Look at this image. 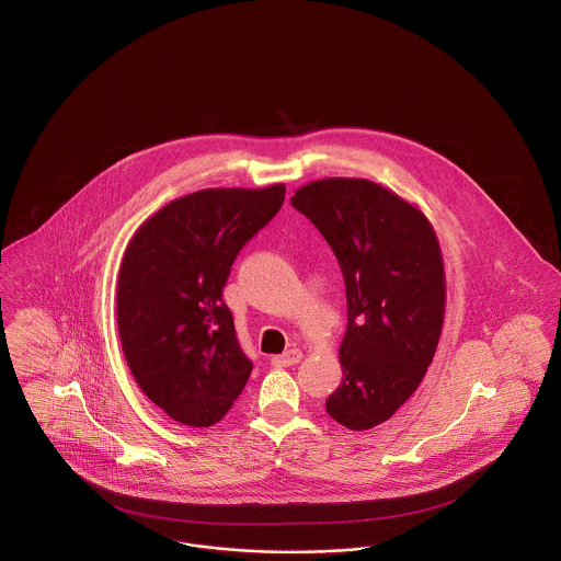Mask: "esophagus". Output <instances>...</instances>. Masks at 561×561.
Listing matches in <instances>:
<instances>
[{
  "label": "esophagus",
  "mask_w": 561,
  "mask_h": 561,
  "mask_svg": "<svg viewBox=\"0 0 561 561\" xmlns=\"http://www.w3.org/2000/svg\"><path fill=\"white\" fill-rule=\"evenodd\" d=\"M300 359H302V351L300 348H290V351H286L282 355H275L271 359V364L275 368H290V366H296Z\"/></svg>",
  "instance_id": "1"
}]
</instances>
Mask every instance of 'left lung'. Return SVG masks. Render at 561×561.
<instances>
[{"mask_svg":"<svg viewBox=\"0 0 561 561\" xmlns=\"http://www.w3.org/2000/svg\"><path fill=\"white\" fill-rule=\"evenodd\" d=\"M330 243L347 290L343 380L325 412L351 431L389 421L439 343L446 275L427 216L366 179H323L290 199Z\"/></svg>","mask_w":561,"mask_h":561,"instance_id":"8db88e82","label":"left lung"}]
</instances>
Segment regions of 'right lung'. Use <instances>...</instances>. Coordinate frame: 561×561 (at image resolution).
Wrapping results in <instances>:
<instances>
[{"instance_id": "add662e5", "label": "right lung", "mask_w": 561, "mask_h": 561, "mask_svg": "<svg viewBox=\"0 0 561 561\" xmlns=\"http://www.w3.org/2000/svg\"><path fill=\"white\" fill-rule=\"evenodd\" d=\"M284 195V185L195 191L145 220L124 252L122 348L142 393L176 423H218L250 378L222 288Z\"/></svg>"}]
</instances>
